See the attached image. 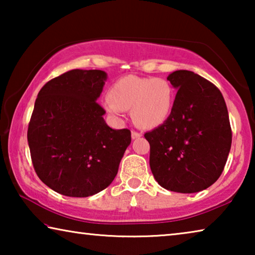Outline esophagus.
Segmentation results:
<instances>
[{"mask_svg":"<svg viewBox=\"0 0 255 255\" xmlns=\"http://www.w3.org/2000/svg\"><path fill=\"white\" fill-rule=\"evenodd\" d=\"M139 137H141V133L140 132L135 131V130L131 131V138H132V139H136V138H139Z\"/></svg>","mask_w":255,"mask_h":255,"instance_id":"34e87169","label":"esophagus"}]
</instances>
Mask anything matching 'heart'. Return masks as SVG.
I'll return each instance as SVG.
<instances>
[{"label":"heart","mask_w":255,"mask_h":255,"mask_svg":"<svg viewBox=\"0 0 255 255\" xmlns=\"http://www.w3.org/2000/svg\"><path fill=\"white\" fill-rule=\"evenodd\" d=\"M173 107L171 84L158 77L125 76L112 85L110 98L105 100L108 112L120 116L123 110H131L133 123L144 129L161 126Z\"/></svg>","instance_id":"1"}]
</instances>
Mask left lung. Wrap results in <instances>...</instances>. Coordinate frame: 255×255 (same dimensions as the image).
<instances>
[{"label": "left lung", "mask_w": 255, "mask_h": 255, "mask_svg": "<svg viewBox=\"0 0 255 255\" xmlns=\"http://www.w3.org/2000/svg\"><path fill=\"white\" fill-rule=\"evenodd\" d=\"M178 90L169 118L145 133L149 166L164 189L195 193L221 176L232 145V129L218 88L191 71L167 76Z\"/></svg>", "instance_id": "left-lung-1"}]
</instances>
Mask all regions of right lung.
Wrapping results in <instances>:
<instances>
[{"label":"right lung","mask_w":255,"mask_h":255,"mask_svg":"<svg viewBox=\"0 0 255 255\" xmlns=\"http://www.w3.org/2000/svg\"><path fill=\"white\" fill-rule=\"evenodd\" d=\"M107 81L100 70H72L42 86L28 127L37 175L67 197L102 191L118 173L131 141L129 129L110 128L97 102Z\"/></svg>","instance_id":"1"}]
</instances>
